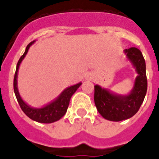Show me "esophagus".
I'll list each match as a JSON object with an SVG mask.
<instances>
[{
	"label": "esophagus",
	"instance_id": "1",
	"mask_svg": "<svg viewBox=\"0 0 159 159\" xmlns=\"http://www.w3.org/2000/svg\"><path fill=\"white\" fill-rule=\"evenodd\" d=\"M93 76H94L93 74H89V75L86 76V80H90V79H92Z\"/></svg>",
	"mask_w": 159,
	"mask_h": 159
}]
</instances>
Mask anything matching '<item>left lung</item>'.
I'll return each mask as SVG.
<instances>
[{"mask_svg":"<svg viewBox=\"0 0 159 159\" xmlns=\"http://www.w3.org/2000/svg\"><path fill=\"white\" fill-rule=\"evenodd\" d=\"M123 52L138 75L132 90L128 94L121 95L101 85H95L94 100L97 111L105 119L111 121L132 117L143 104L148 88L146 63L142 52L137 48H130Z\"/></svg>","mask_w":159,"mask_h":159,"instance_id":"1","label":"left lung"}]
</instances>
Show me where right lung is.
I'll return each mask as SVG.
<instances>
[{
  "label": "right lung",
  "mask_w": 159,
  "mask_h": 159,
  "mask_svg": "<svg viewBox=\"0 0 159 159\" xmlns=\"http://www.w3.org/2000/svg\"><path fill=\"white\" fill-rule=\"evenodd\" d=\"M36 41L31 42L26 48L23 55L21 56L19 59L18 63L16 64V70L14 76V92L16 95V100L18 101L19 105L21 107L22 111L32 120L40 122V123H52L54 121L60 120L67 111L69 104H70V99L72 95L75 93V91L78 89L82 83L80 82L78 84H74L71 86L67 87L62 91L58 97L55 98L53 101H50L49 103L45 105L42 107H33L29 106L28 104L25 102L19 93L18 87H17V76H18V70L20 64L24 59L25 56L27 55V52L29 50L30 47L33 45Z\"/></svg>",
  "instance_id": "obj_1"
}]
</instances>
